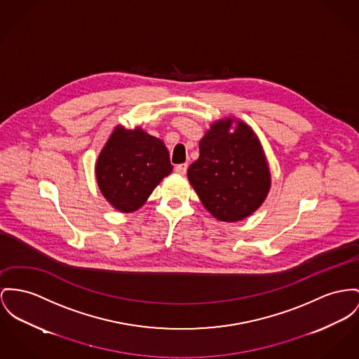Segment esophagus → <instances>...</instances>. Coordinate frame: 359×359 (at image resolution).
Returning a JSON list of instances; mask_svg holds the SVG:
<instances>
[{
	"label": "esophagus",
	"mask_w": 359,
	"mask_h": 359,
	"mask_svg": "<svg viewBox=\"0 0 359 359\" xmlns=\"http://www.w3.org/2000/svg\"><path fill=\"white\" fill-rule=\"evenodd\" d=\"M174 170H175V172L180 174V175H185V174H187V170H188V165H187V163L177 165V166L174 168Z\"/></svg>",
	"instance_id": "34e87169"
}]
</instances>
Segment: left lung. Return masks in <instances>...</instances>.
Listing matches in <instances>:
<instances>
[{
	"mask_svg": "<svg viewBox=\"0 0 359 359\" xmlns=\"http://www.w3.org/2000/svg\"><path fill=\"white\" fill-rule=\"evenodd\" d=\"M198 148L188 180L205 210L223 222L252 215L271 188L268 162L252 128L233 118L216 121Z\"/></svg>",
	"mask_w": 359,
	"mask_h": 359,
	"instance_id": "1",
	"label": "left lung"
}]
</instances>
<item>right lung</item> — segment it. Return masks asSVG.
I'll use <instances>...</instances> for the list:
<instances>
[{"label":"right lung","instance_id":"right-lung-1","mask_svg":"<svg viewBox=\"0 0 359 359\" xmlns=\"http://www.w3.org/2000/svg\"><path fill=\"white\" fill-rule=\"evenodd\" d=\"M168 148L142 128L117 126L96 161V181L104 198L121 212L139 210L171 172Z\"/></svg>","mask_w":359,"mask_h":359}]
</instances>
